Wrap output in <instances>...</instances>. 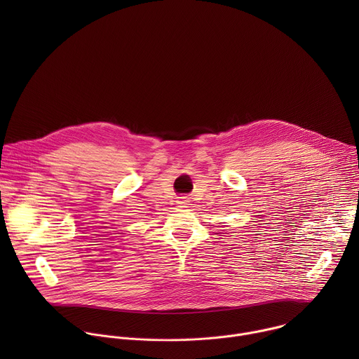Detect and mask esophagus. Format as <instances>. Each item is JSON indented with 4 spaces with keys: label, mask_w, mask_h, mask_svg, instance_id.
Returning <instances> with one entry per match:
<instances>
[{
    "label": "esophagus",
    "mask_w": 359,
    "mask_h": 359,
    "mask_svg": "<svg viewBox=\"0 0 359 359\" xmlns=\"http://www.w3.org/2000/svg\"><path fill=\"white\" fill-rule=\"evenodd\" d=\"M177 204H180V206H184V204H189V198L187 197H179L177 198Z\"/></svg>",
    "instance_id": "esophagus-1"
}]
</instances>
